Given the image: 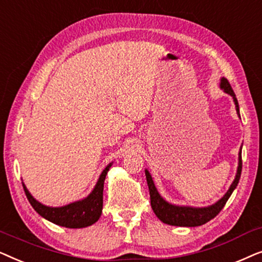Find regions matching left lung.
<instances>
[{
  "label": "left lung",
  "instance_id": "8db88e82",
  "mask_svg": "<svg viewBox=\"0 0 262 262\" xmlns=\"http://www.w3.org/2000/svg\"><path fill=\"white\" fill-rule=\"evenodd\" d=\"M221 87L224 89L225 93L230 94L234 98L236 111L239 113L238 110V101L236 99V95L234 91H232L230 83L227 78H222L221 80ZM241 171H242V155L239 151L238 156V168H237V174L232 185L229 188V191L225 193V195L221 200H218L216 204H213L212 206L209 207H202V209H195V207H186V206H175L171 204H168L166 200L161 198V195L157 192V189L154 185L151 175L149 174L148 170H145V177L146 181H148L149 186V192H150V203H151V207L154 212L159 218L160 221H162L163 223L169 224V225H177V227H198V225H203L207 223V222L212 220L221 212L225 204H227L228 199L230 198L231 193L234 192V189L237 186L239 178H241Z\"/></svg>",
  "mask_w": 262,
  "mask_h": 262
}]
</instances>
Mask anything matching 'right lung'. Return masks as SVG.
I'll use <instances>...</instances> for the list:
<instances>
[{"label": "right lung", "mask_w": 262, "mask_h": 262, "mask_svg": "<svg viewBox=\"0 0 262 262\" xmlns=\"http://www.w3.org/2000/svg\"><path fill=\"white\" fill-rule=\"evenodd\" d=\"M111 166H112V163H110L108 166L105 168V170L102 171L101 175H100V179L98 184L95 186V188L93 189V192L87 196V198L81 200V202L73 203L70 204V205L63 207H49L42 205V204L37 202V200L30 194L26 186L24 184L23 186L28 202L31 203L33 209L37 211L40 216L46 218V220L50 222H52V223L60 225V227L73 229L85 228L94 224L95 222L99 220L100 216H101L103 182H105L107 171H108Z\"/></svg>", "instance_id": "1"}]
</instances>
